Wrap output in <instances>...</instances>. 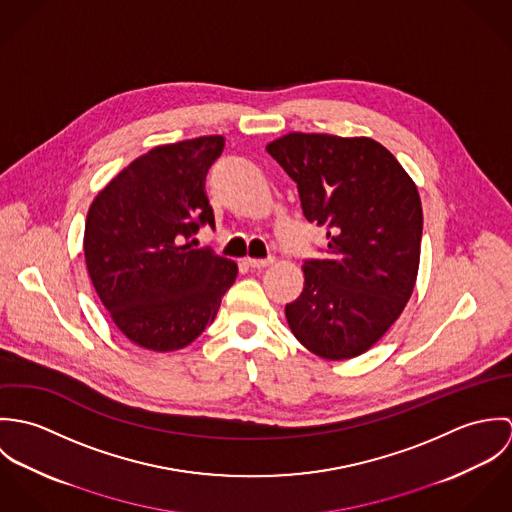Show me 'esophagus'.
<instances>
[{
	"label": "esophagus",
	"mask_w": 512,
	"mask_h": 512,
	"mask_svg": "<svg viewBox=\"0 0 512 512\" xmlns=\"http://www.w3.org/2000/svg\"><path fill=\"white\" fill-rule=\"evenodd\" d=\"M270 264H274V258H266V260L246 258V266H248V268H254V270H262V268H268Z\"/></svg>",
	"instance_id": "esophagus-1"
}]
</instances>
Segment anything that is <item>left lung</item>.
Wrapping results in <instances>:
<instances>
[{
    "mask_svg": "<svg viewBox=\"0 0 512 512\" xmlns=\"http://www.w3.org/2000/svg\"><path fill=\"white\" fill-rule=\"evenodd\" d=\"M297 185L303 217L327 230L286 305L295 339L343 361L368 351L406 307L418 276L422 203L396 157L370 138L293 132L266 146Z\"/></svg>",
    "mask_w": 512,
    "mask_h": 512,
    "instance_id": "8db88e82",
    "label": "left lung"
}]
</instances>
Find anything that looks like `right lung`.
Masks as SVG:
<instances>
[{"instance_id":"obj_1","label":"right lung","mask_w":512,"mask_h":512,"mask_svg":"<svg viewBox=\"0 0 512 512\" xmlns=\"http://www.w3.org/2000/svg\"><path fill=\"white\" fill-rule=\"evenodd\" d=\"M222 146V136H203L153 147L90 205V280L116 327L149 351L193 343L236 280L234 262L187 242L201 226H215L205 175Z\"/></svg>"}]
</instances>
